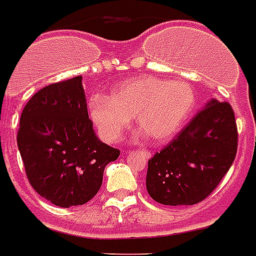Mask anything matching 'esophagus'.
I'll return each instance as SVG.
<instances>
[{"mask_svg": "<svg viewBox=\"0 0 256 256\" xmlns=\"http://www.w3.org/2000/svg\"><path fill=\"white\" fill-rule=\"evenodd\" d=\"M140 152H141V154L144 155V158H145V159H149L150 156H152V152H150L149 150H146V149L140 150Z\"/></svg>", "mask_w": 256, "mask_h": 256, "instance_id": "1", "label": "esophagus"}]
</instances>
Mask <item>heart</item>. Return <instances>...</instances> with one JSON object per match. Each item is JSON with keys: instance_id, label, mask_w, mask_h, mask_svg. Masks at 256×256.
Here are the masks:
<instances>
[{"instance_id": "obj_1", "label": "heart", "mask_w": 256, "mask_h": 256, "mask_svg": "<svg viewBox=\"0 0 256 256\" xmlns=\"http://www.w3.org/2000/svg\"><path fill=\"white\" fill-rule=\"evenodd\" d=\"M194 106L196 93L190 85L152 76L124 82L111 98L94 96L89 102L92 119L110 142L122 138L134 116L138 128L152 141H168L185 126Z\"/></svg>"}]
</instances>
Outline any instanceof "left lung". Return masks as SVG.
Returning a JSON list of instances; mask_svg holds the SVG:
<instances>
[{
  "mask_svg": "<svg viewBox=\"0 0 256 256\" xmlns=\"http://www.w3.org/2000/svg\"><path fill=\"white\" fill-rule=\"evenodd\" d=\"M237 146L232 106L226 101H210L171 142L149 159L148 193L168 206L202 202L229 171Z\"/></svg>",
  "mask_w": 256,
  "mask_h": 256,
  "instance_id": "1",
  "label": "left lung"
}]
</instances>
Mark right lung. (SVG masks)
<instances>
[{"instance_id": "add662e5", "label": "right lung", "mask_w": 256, "mask_h": 256, "mask_svg": "<svg viewBox=\"0 0 256 256\" xmlns=\"http://www.w3.org/2000/svg\"><path fill=\"white\" fill-rule=\"evenodd\" d=\"M82 76L54 82L24 106L18 148L30 186L56 206L84 204L120 152L101 142L88 116Z\"/></svg>"}]
</instances>
